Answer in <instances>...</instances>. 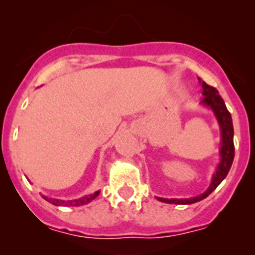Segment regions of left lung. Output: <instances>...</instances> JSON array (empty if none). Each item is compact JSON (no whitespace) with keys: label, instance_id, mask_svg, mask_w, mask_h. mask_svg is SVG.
Here are the masks:
<instances>
[{"label":"left lung","instance_id":"obj_1","mask_svg":"<svg viewBox=\"0 0 255 255\" xmlns=\"http://www.w3.org/2000/svg\"><path fill=\"white\" fill-rule=\"evenodd\" d=\"M200 84L202 86V99L201 104L204 106L211 109L215 113L216 118L218 121V125L221 128V149H220V155L221 161L217 165L216 173L213 174L212 181L208 189L204 194L199 195V196L190 197V199H161V197H156L159 201L166 202V204H176V205H190L199 202L201 200L206 199L208 195L222 182V180L227 176L228 171H230L231 166H232L233 159H235V143H233V123L231 113L228 112L227 107H226L225 101L222 97L218 95V91L215 87L207 85L205 81H201L199 79Z\"/></svg>","mask_w":255,"mask_h":255}]
</instances>
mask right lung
<instances>
[{"instance_id":"obj_1","label":"right lung","mask_w":255,"mask_h":255,"mask_svg":"<svg viewBox=\"0 0 255 255\" xmlns=\"http://www.w3.org/2000/svg\"><path fill=\"white\" fill-rule=\"evenodd\" d=\"M100 191L94 192L91 195H86V196L81 197V199L78 200H68V201H64V200H58V199H51V197H47L44 195H42V197L44 200H47L50 204L55 205V206H82V205H86L89 202H91L95 197L99 196Z\"/></svg>"}]
</instances>
